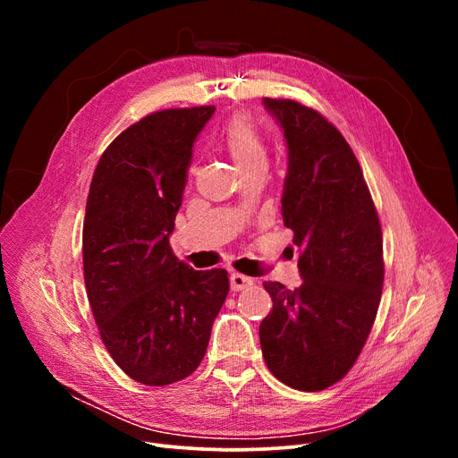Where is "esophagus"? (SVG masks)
Wrapping results in <instances>:
<instances>
[{"mask_svg":"<svg viewBox=\"0 0 458 458\" xmlns=\"http://www.w3.org/2000/svg\"><path fill=\"white\" fill-rule=\"evenodd\" d=\"M254 284V280L250 276H245V275H239V273H233L230 276V287L232 292H242V290H247V287H250Z\"/></svg>","mask_w":458,"mask_h":458,"instance_id":"34e87169","label":"esophagus"}]
</instances>
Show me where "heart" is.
I'll return each instance as SVG.
<instances>
[{
    "instance_id": "b5f03b06",
    "label": "heart",
    "mask_w": 458,
    "mask_h": 458,
    "mask_svg": "<svg viewBox=\"0 0 458 458\" xmlns=\"http://www.w3.org/2000/svg\"><path fill=\"white\" fill-rule=\"evenodd\" d=\"M223 144L242 173L258 165H267L266 142L247 116H235L232 120L225 130Z\"/></svg>"
}]
</instances>
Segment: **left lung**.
<instances>
[{"instance_id":"1","label":"left lung","mask_w":458,"mask_h":458,"mask_svg":"<svg viewBox=\"0 0 458 458\" xmlns=\"http://www.w3.org/2000/svg\"><path fill=\"white\" fill-rule=\"evenodd\" d=\"M287 144L284 226L293 230L302 284L263 287L273 310L259 325L269 371L301 392L342 380L366 345L382 295V230L344 135L316 109L263 98Z\"/></svg>"}]
</instances>
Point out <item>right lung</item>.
<instances>
[{"label": "right lung", "mask_w": 458, "mask_h": 458, "mask_svg": "<svg viewBox=\"0 0 458 458\" xmlns=\"http://www.w3.org/2000/svg\"><path fill=\"white\" fill-rule=\"evenodd\" d=\"M213 106L140 118L102 154L83 221L92 316L116 366L147 386L195 371L228 290L225 269L195 271L168 243L192 157Z\"/></svg>", "instance_id": "right-lung-1"}]
</instances>
